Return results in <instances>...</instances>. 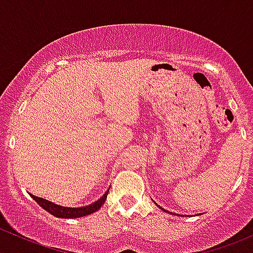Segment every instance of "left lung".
Instances as JSON below:
<instances>
[{
	"label": "left lung",
	"instance_id": "1",
	"mask_svg": "<svg viewBox=\"0 0 253 253\" xmlns=\"http://www.w3.org/2000/svg\"><path fill=\"white\" fill-rule=\"evenodd\" d=\"M154 203H155V202H154ZM155 205H157V203H155ZM158 207H159V208H160V209H162V211H167V213H169V211H167V209H164V208H163V207H160V206H158Z\"/></svg>",
	"mask_w": 253,
	"mask_h": 253
}]
</instances>
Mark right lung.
Here are the masks:
<instances>
[{"label": "right lung", "instance_id": "right-lung-1", "mask_svg": "<svg viewBox=\"0 0 253 253\" xmlns=\"http://www.w3.org/2000/svg\"><path fill=\"white\" fill-rule=\"evenodd\" d=\"M108 193L109 190L99 198L96 202L91 203L89 206H84V207H77V208H72V207H62V206H58L55 205V203L50 202V201L45 200V198L42 197H37L34 195H30L32 196L33 200L38 203L42 209L47 211V213L52 214L53 216L56 218H67V219H73V218H82V216H85L89 215V214L94 213V211H99L100 207L104 205L105 202L106 197H108Z\"/></svg>", "mask_w": 253, "mask_h": 253}]
</instances>
